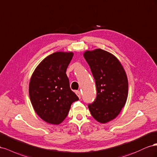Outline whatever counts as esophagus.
I'll use <instances>...</instances> for the list:
<instances>
[{"instance_id": "1", "label": "esophagus", "mask_w": 157, "mask_h": 157, "mask_svg": "<svg viewBox=\"0 0 157 157\" xmlns=\"http://www.w3.org/2000/svg\"><path fill=\"white\" fill-rule=\"evenodd\" d=\"M75 93H76V95H77L78 96V97L80 98H81V97H82V94H81V91H77L75 92Z\"/></svg>"}]
</instances>
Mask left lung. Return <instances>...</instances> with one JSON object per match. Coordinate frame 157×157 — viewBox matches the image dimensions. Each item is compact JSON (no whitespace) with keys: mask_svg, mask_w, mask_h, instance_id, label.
<instances>
[{"mask_svg":"<svg viewBox=\"0 0 157 157\" xmlns=\"http://www.w3.org/2000/svg\"><path fill=\"white\" fill-rule=\"evenodd\" d=\"M97 87V97L88 108L93 117L105 124L117 116L126 104L128 82L117 58L101 48L84 52Z\"/></svg>","mask_w":157,"mask_h":157,"instance_id":"8db88e82","label":"left lung"}]
</instances>
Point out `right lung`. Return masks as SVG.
Wrapping results in <instances>:
<instances>
[{
	"mask_svg": "<svg viewBox=\"0 0 157 157\" xmlns=\"http://www.w3.org/2000/svg\"><path fill=\"white\" fill-rule=\"evenodd\" d=\"M71 52H56L41 61L33 73L29 94L35 113L46 122L59 124L68 114L72 102L79 100L71 90L66 69Z\"/></svg>",
	"mask_w": 157,
	"mask_h": 157,
	"instance_id": "obj_1",
	"label": "right lung"
}]
</instances>
